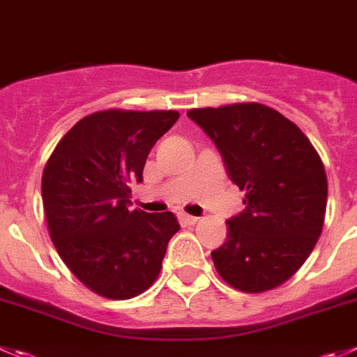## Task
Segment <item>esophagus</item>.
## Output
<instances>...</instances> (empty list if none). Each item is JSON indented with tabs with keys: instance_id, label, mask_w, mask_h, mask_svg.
<instances>
[{
	"instance_id": "esophagus-1",
	"label": "esophagus",
	"mask_w": 357,
	"mask_h": 357,
	"mask_svg": "<svg viewBox=\"0 0 357 357\" xmlns=\"http://www.w3.org/2000/svg\"><path fill=\"white\" fill-rule=\"evenodd\" d=\"M178 220H181V224L182 226H195L196 222H198V217H195V215H189V213H178Z\"/></svg>"
}]
</instances>
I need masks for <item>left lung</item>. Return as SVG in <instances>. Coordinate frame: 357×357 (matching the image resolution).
<instances>
[{"label": "left lung", "instance_id": "8db88e82", "mask_svg": "<svg viewBox=\"0 0 357 357\" xmlns=\"http://www.w3.org/2000/svg\"><path fill=\"white\" fill-rule=\"evenodd\" d=\"M188 117L212 138L227 176L245 191V210L227 220L212 252L224 282L264 293L287 282L322 233L328 178L321 155L294 122L266 105L192 108Z\"/></svg>", "mask_w": 357, "mask_h": 357}]
</instances>
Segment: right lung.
<instances>
[{"mask_svg": "<svg viewBox=\"0 0 357 357\" xmlns=\"http://www.w3.org/2000/svg\"><path fill=\"white\" fill-rule=\"evenodd\" d=\"M176 110H108L80 119L50 154L42 175L49 235L71 273L93 293L130 300L162 268L166 245L181 229L173 212L130 210L155 142Z\"/></svg>", "mask_w": 357, "mask_h": 357, "instance_id": "obj_1", "label": "right lung"}]
</instances>
